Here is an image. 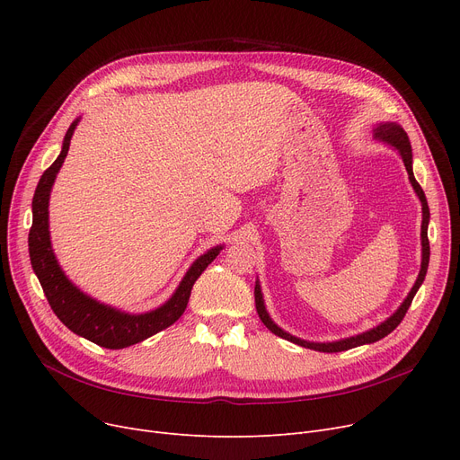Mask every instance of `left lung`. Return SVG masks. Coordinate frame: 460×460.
Here are the masks:
<instances>
[{
    "mask_svg": "<svg viewBox=\"0 0 460 460\" xmlns=\"http://www.w3.org/2000/svg\"><path fill=\"white\" fill-rule=\"evenodd\" d=\"M375 137L390 143L392 147H395L401 156H402V162H404V167L408 172V179L410 182H412L418 198L421 201V210H423V222H421V248H423V257H421V270H420V276L412 287V291L408 293L406 300L402 302V305L394 313V315L384 321L380 326L369 330V332H364L359 335H354V337H347V340H341V341H333V343H309V341H304V340H298V337L291 335L283 332L279 326H276L272 323V319L269 317L267 309H264V302H262V295H261V287L255 285V307H257V313H259V319L262 321V324L267 326L272 333L283 337V340L291 341V343H296L300 347H305V349H311V350H319V352H341V350H349V349H354V347H359V345H367V343H375L378 340H382V337H385L388 333H392L399 324L401 321L404 319L406 311L410 307V304H412L416 293L420 285L423 283L425 279V274H427V267H429V255H430V248H429V236H427V226H429V217H430V212H429V205H427V199H425V193L420 186V182L416 181L414 177V172H412V147H410V139L406 136V132L399 127V125H394V123H385V125H378L376 130H375Z\"/></svg>",
    "mask_w": 460,
    "mask_h": 460,
    "instance_id": "left-lung-1",
    "label": "left lung"
}]
</instances>
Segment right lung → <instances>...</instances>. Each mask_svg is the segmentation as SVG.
Segmentation results:
<instances>
[{
	"mask_svg": "<svg viewBox=\"0 0 460 460\" xmlns=\"http://www.w3.org/2000/svg\"><path fill=\"white\" fill-rule=\"evenodd\" d=\"M76 125L78 119L68 127L63 139V149L58 160L42 173L35 190L33 224L28 238L31 267L40 281L48 304H50L58 319L68 330L85 337V340H89L94 345H101L106 349H125L147 340V337L179 321V317L188 305L193 283H196L203 270L216 259V255L220 253L222 246H216L208 250L205 255H201L186 272L175 295L162 307L143 313V315L120 313L84 295L80 288L72 285L61 272L52 252L50 231H48V199H50V190L56 181V175L66 158L70 137L75 134Z\"/></svg>",
	"mask_w": 460,
	"mask_h": 460,
	"instance_id": "1",
	"label": "right lung"
}]
</instances>
